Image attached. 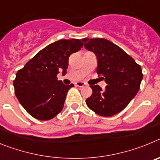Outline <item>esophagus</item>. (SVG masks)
<instances>
[{
    "mask_svg": "<svg viewBox=\"0 0 160 160\" xmlns=\"http://www.w3.org/2000/svg\"><path fill=\"white\" fill-rule=\"evenodd\" d=\"M76 86L78 87H83L86 86V84H85L84 82H78L76 83Z\"/></svg>",
    "mask_w": 160,
    "mask_h": 160,
    "instance_id": "1",
    "label": "esophagus"
}]
</instances>
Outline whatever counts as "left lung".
<instances>
[{
  "label": "left lung",
  "instance_id": "8db88e82",
  "mask_svg": "<svg viewBox=\"0 0 160 160\" xmlns=\"http://www.w3.org/2000/svg\"><path fill=\"white\" fill-rule=\"evenodd\" d=\"M82 42L96 55L97 73L107 84L104 90L98 85L90 86L93 93L86 103L101 116H113L122 111L138 93L143 77L141 66L111 41L83 38Z\"/></svg>",
  "mask_w": 160,
  "mask_h": 160
}]
</instances>
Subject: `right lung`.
<instances>
[{
    "label": "right lung",
    "instance_id": "obj_1",
    "mask_svg": "<svg viewBox=\"0 0 160 160\" xmlns=\"http://www.w3.org/2000/svg\"><path fill=\"white\" fill-rule=\"evenodd\" d=\"M83 43L79 39H62L44 48L19 70L13 81L18 101L31 116L46 121L62 111L69 89L58 80L60 70L66 73L69 57L79 51Z\"/></svg>",
    "mask_w": 160,
    "mask_h": 160
}]
</instances>
